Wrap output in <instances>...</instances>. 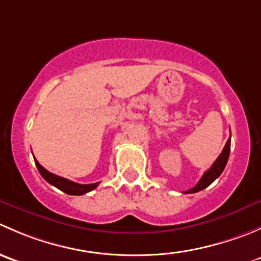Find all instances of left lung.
<instances>
[{
	"instance_id": "obj_1",
	"label": "left lung",
	"mask_w": 261,
	"mask_h": 261,
	"mask_svg": "<svg viewBox=\"0 0 261 261\" xmlns=\"http://www.w3.org/2000/svg\"><path fill=\"white\" fill-rule=\"evenodd\" d=\"M230 146H231V139H228L225 147H223L222 152H221L220 156L216 159V162L213 163L212 167L210 168L203 175H202L201 179H199L198 183H197L193 188L188 189V191L183 192V193H196V192H199L202 191V189L207 188L213 180L217 179V178L221 175V173L223 172V169H225L226 164H227L228 155H230Z\"/></svg>"
}]
</instances>
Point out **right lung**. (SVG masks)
<instances>
[{"instance_id":"right-lung-1","label":"right lung","mask_w":261,"mask_h":261,"mask_svg":"<svg viewBox=\"0 0 261 261\" xmlns=\"http://www.w3.org/2000/svg\"><path fill=\"white\" fill-rule=\"evenodd\" d=\"M34 160H35V164L36 167H38V170L41 174V177L48 181V183L51 184V186L57 187L58 189H60V191H63L67 194H72V196H82V194H86L88 193V192L93 191V189L99 184V181L98 183H92V184H80L69 179H65V178L59 177V175H55L53 174V173L48 172L45 168L41 167V165L39 164L38 160L36 159Z\"/></svg>"}]
</instances>
